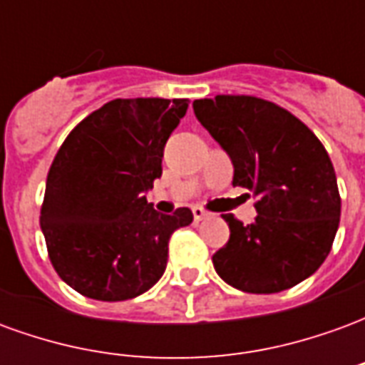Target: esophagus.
I'll return each instance as SVG.
<instances>
[{
	"instance_id": "34e87169",
	"label": "esophagus",
	"mask_w": 365,
	"mask_h": 365,
	"mask_svg": "<svg viewBox=\"0 0 365 365\" xmlns=\"http://www.w3.org/2000/svg\"><path fill=\"white\" fill-rule=\"evenodd\" d=\"M191 211H193V219H195V221H203V219L209 217V213H207L203 207H193Z\"/></svg>"
}]
</instances>
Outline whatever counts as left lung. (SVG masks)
Here are the masks:
<instances>
[{
	"label": "left lung",
	"instance_id": "1",
	"mask_svg": "<svg viewBox=\"0 0 365 365\" xmlns=\"http://www.w3.org/2000/svg\"><path fill=\"white\" fill-rule=\"evenodd\" d=\"M193 111L229 152L232 185L252 191L258 211L250 225L222 215L230 237L213 254L217 274L246 293H279L313 275L340 222L336 174L321 140L262 97H205Z\"/></svg>",
	"mask_w": 365,
	"mask_h": 365
}]
</instances>
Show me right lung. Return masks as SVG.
<instances>
[{"instance_id":"add662e5","label":"right lung","mask_w":365,"mask_h":365,"mask_svg":"<svg viewBox=\"0 0 365 365\" xmlns=\"http://www.w3.org/2000/svg\"><path fill=\"white\" fill-rule=\"evenodd\" d=\"M190 99H113L80 120L46 175L41 229L56 274L86 297L127 301L150 289L187 207L154 211L144 191L162 175L164 144Z\"/></svg>"}]
</instances>
